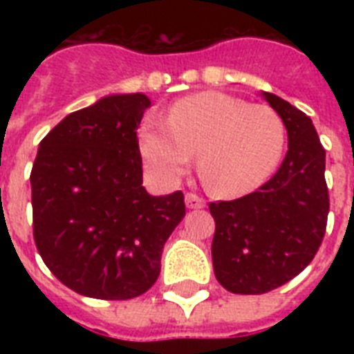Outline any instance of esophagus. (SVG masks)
<instances>
[{
  "instance_id": "34e87169",
  "label": "esophagus",
  "mask_w": 354,
  "mask_h": 354,
  "mask_svg": "<svg viewBox=\"0 0 354 354\" xmlns=\"http://www.w3.org/2000/svg\"><path fill=\"white\" fill-rule=\"evenodd\" d=\"M185 205H187L189 209H202L205 205V200L198 196V194L187 193L185 194Z\"/></svg>"
}]
</instances>
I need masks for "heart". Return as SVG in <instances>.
Returning <instances> with one entry per match:
<instances>
[{
    "label": "heart",
    "instance_id": "b5f03b06",
    "mask_svg": "<svg viewBox=\"0 0 354 354\" xmlns=\"http://www.w3.org/2000/svg\"><path fill=\"white\" fill-rule=\"evenodd\" d=\"M285 141L283 119L272 108L218 91L183 97L169 121L152 115L139 132L145 163L158 180H180L200 152V178L218 196L263 185L279 165Z\"/></svg>",
    "mask_w": 354,
    "mask_h": 354
}]
</instances>
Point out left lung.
Returning <instances> with one entry per match:
<instances>
[{"mask_svg":"<svg viewBox=\"0 0 354 354\" xmlns=\"http://www.w3.org/2000/svg\"><path fill=\"white\" fill-rule=\"evenodd\" d=\"M263 97L285 122V160L257 191L209 204L213 270L233 294H264L303 272L324 241L329 215L325 149L313 121L274 93Z\"/></svg>","mask_w":354,"mask_h":354,"instance_id":"1","label":"left lung"}]
</instances>
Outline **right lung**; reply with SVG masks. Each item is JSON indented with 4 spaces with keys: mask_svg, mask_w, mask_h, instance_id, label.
I'll return each instance as SVG.
<instances>
[{
    "mask_svg": "<svg viewBox=\"0 0 354 354\" xmlns=\"http://www.w3.org/2000/svg\"><path fill=\"white\" fill-rule=\"evenodd\" d=\"M150 99L102 97L40 141L30 171L32 235L60 283L95 299H132L154 285L183 193L143 187L138 128Z\"/></svg>",
    "mask_w": 354,
    "mask_h": 354,
    "instance_id": "right-lung-1",
    "label": "right lung"
}]
</instances>
